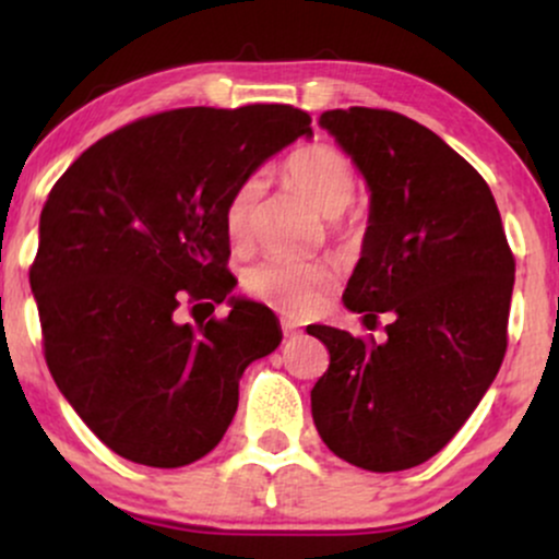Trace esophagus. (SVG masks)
<instances>
[{
	"mask_svg": "<svg viewBox=\"0 0 559 559\" xmlns=\"http://www.w3.org/2000/svg\"><path fill=\"white\" fill-rule=\"evenodd\" d=\"M281 331H284V336H297L299 323H297V320H292V318H284V320H281Z\"/></svg>",
	"mask_w": 559,
	"mask_h": 559,
	"instance_id": "34e87169",
	"label": "esophagus"
}]
</instances>
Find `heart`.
I'll return each mask as SVG.
<instances>
[{"mask_svg": "<svg viewBox=\"0 0 559 559\" xmlns=\"http://www.w3.org/2000/svg\"><path fill=\"white\" fill-rule=\"evenodd\" d=\"M284 178L294 189L310 199L323 215H331V228L336 234L352 236L360 230V217H344L342 213L357 197V168L346 152L333 144H305L284 159ZM262 199V178L247 176L236 183L226 202L228 241L234 249H249L254 241L258 210ZM333 284V271L325 262H292L262 260L243 275V288L262 305L288 316H301L312 310L320 294Z\"/></svg>", "mask_w": 559, "mask_h": 559, "instance_id": "b5f03b06", "label": "heart"}]
</instances>
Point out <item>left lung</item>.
<instances>
[{
	"label": "left lung",
	"mask_w": 559,
	"mask_h": 559,
	"mask_svg": "<svg viewBox=\"0 0 559 559\" xmlns=\"http://www.w3.org/2000/svg\"><path fill=\"white\" fill-rule=\"evenodd\" d=\"M370 186V226L344 305L386 342L331 325L312 420L336 457L373 473L407 471L463 428L507 352L515 258L489 183L433 131L400 112L320 115Z\"/></svg>",
	"instance_id": "left-lung-1"
}]
</instances>
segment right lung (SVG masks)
<instances>
[{"instance_id":"obj_1","label":"right lung","mask_w":559,"mask_h":559,"mask_svg":"<svg viewBox=\"0 0 559 559\" xmlns=\"http://www.w3.org/2000/svg\"><path fill=\"white\" fill-rule=\"evenodd\" d=\"M310 123L292 105L157 112L88 146L49 191L28 273L44 360L120 457L181 467L213 452L243 368L281 344L258 301L197 329L173 316L183 301L215 310L234 292L230 191Z\"/></svg>"}]
</instances>
